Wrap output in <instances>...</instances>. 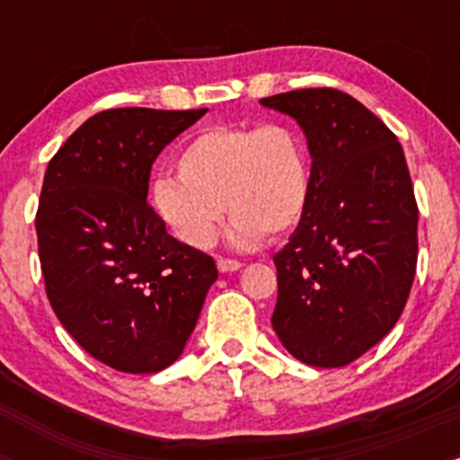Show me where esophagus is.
Wrapping results in <instances>:
<instances>
[{"instance_id":"34e87169","label":"esophagus","mask_w":460,"mask_h":460,"mask_svg":"<svg viewBox=\"0 0 460 460\" xmlns=\"http://www.w3.org/2000/svg\"><path fill=\"white\" fill-rule=\"evenodd\" d=\"M240 269H243V262H240V260H231V258H217V271H220V273L240 271Z\"/></svg>"}]
</instances>
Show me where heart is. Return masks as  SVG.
<instances>
[{
	"mask_svg": "<svg viewBox=\"0 0 460 460\" xmlns=\"http://www.w3.org/2000/svg\"><path fill=\"white\" fill-rule=\"evenodd\" d=\"M180 178L151 182V207L166 229L193 249L216 240L222 211L234 216L229 243L249 249L294 229L312 191V157L303 133L285 122L211 127L178 155Z\"/></svg>",
	"mask_w": 460,
	"mask_h": 460,
	"instance_id": "heart-1",
	"label": "heart"
}]
</instances>
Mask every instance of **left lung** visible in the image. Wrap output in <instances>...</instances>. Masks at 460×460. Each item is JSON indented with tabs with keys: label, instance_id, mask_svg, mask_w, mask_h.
I'll return each instance as SVG.
<instances>
[{
	"label": "left lung",
	"instance_id": "1",
	"mask_svg": "<svg viewBox=\"0 0 460 460\" xmlns=\"http://www.w3.org/2000/svg\"><path fill=\"white\" fill-rule=\"evenodd\" d=\"M298 122L312 155L309 202L282 252L271 324L312 367H345L394 329L419 253V207L396 136L336 88L260 100Z\"/></svg>",
	"mask_w": 460,
	"mask_h": 460
}]
</instances>
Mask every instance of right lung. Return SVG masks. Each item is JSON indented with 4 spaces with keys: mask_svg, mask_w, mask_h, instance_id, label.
I'll return each mask as SVG.
<instances>
[{
    "mask_svg": "<svg viewBox=\"0 0 460 460\" xmlns=\"http://www.w3.org/2000/svg\"><path fill=\"white\" fill-rule=\"evenodd\" d=\"M204 113L102 111L46 169L35 220L46 296L82 349L118 372L175 363L217 280L213 258L146 204L155 157Z\"/></svg>",
    "mask_w": 460,
    "mask_h": 460,
    "instance_id": "1",
    "label": "right lung"
}]
</instances>
